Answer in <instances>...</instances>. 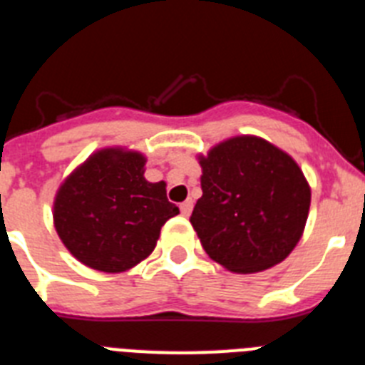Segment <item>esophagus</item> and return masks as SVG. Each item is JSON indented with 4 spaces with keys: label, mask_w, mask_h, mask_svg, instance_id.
Segmentation results:
<instances>
[{
    "label": "esophagus",
    "mask_w": 365,
    "mask_h": 365,
    "mask_svg": "<svg viewBox=\"0 0 365 365\" xmlns=\"http://www.w3.org/2000/svg\"><path fill=\"white\" fill-rule=\"evenodd\" d=\"M192 208H194V203H192V199H186L185 203H180V214H182V216H190V212H192Z\"/></svg>",
    "instance_id": "esophagus-1"
}]
</instances>
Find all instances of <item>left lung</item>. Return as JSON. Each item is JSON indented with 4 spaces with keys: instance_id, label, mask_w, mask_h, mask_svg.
<instances>
[{
    "instance_id": "8db88e82",
    "label": "left lung",
    "mask_w": 365,
    "mask_h": 365,
    "mask_svg": "<svg viewBox=\"0 0 365 365\" xmlns=\"http://www.w3.org/2000/svg\"><path fill=\"white\" fill-rule=\"evenodd\" d=\"M190 223L207 255L235 273L282 262L303 236L310 186L288 153L258 136H235L207 157Z\"/></svg>"
}]
</instances>
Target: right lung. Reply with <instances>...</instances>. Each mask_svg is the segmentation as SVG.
Returning <instances> with one entry per match:
<instances>
[{
    "instance_id": "right-lung-1",
    "label": "right lung",
    "mask_w": 365,
    "mask_h": 365,
    "mask_svg": "<svg viewBox=\"0 0 365 365\" xmlns=\"http://www.w3.org/2000/svg\"><path fill=\"white\" fill-rule=\"evenodd\" d=\"M144 166L142 153L108 148L62 182L53 220L79 262L105 273L127 272L151 255L162 225L179 214L168 201L166 182L145 180Z\"/></svg>"
}]
</instances>
